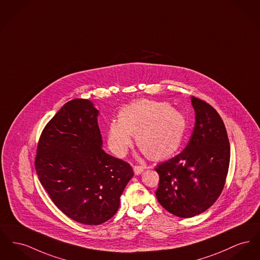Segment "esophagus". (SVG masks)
I'll use <instances>...</instances> for the list:
<instances>
[{
    "label": "esophagus",
    "instance_id": "esophagus-1",
    "mask_svg": "<svg viewBox=\"0 0 260 260\" xmlns=\"http://www.w3.org/2000/svg\"><path fill=\"white\" fill-rule=\"evenodd\" d=\"M143 171H144V167H142V166L137 165V166L134 167V172H135L136 175H140Z\"/></svg>",
    "mask_w": 260,
    "mask_h": 260
}]
</instances>
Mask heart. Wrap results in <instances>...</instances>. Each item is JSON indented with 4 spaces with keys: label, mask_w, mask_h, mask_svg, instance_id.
<instances>
[{
    "label": "heart",
    "mask_w": 260,
    "mask_h": 260,
    "mask_svg": "<svg viewBox=\"0 0 260 260\" xmlns=\"http://www.w3.org/2000/svg\"><path fill=\"white\" fill-rule=\"evenodd\" d=\"M186 128L183 113L167 102L138 99L123 106L118 113V122L108 128V144L118 156H123L132 144V136L140 150L149 159H166L176 152Z\"/></svg>",
    "instance_id": "heart-1"
}]
</instances>
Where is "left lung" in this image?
I'll list each match as a JSON object with an SVG mask.
<instances>
[{
    "label": "left lung",
    "instance_id": "1",
    "mask_svg": "<svg viewBox=\"0 0 260 260\" xmlns=\"http://www.w3.org/2000/svg\"><path fill=\"white\" fill-rule=\"evenodd\" d=\"M194 128L185 148L159 164V203L170 213L190 218L204 212L220 197L228 174L230 142L223 120L211 105L191 97Z\"/></svg>",
    "mask_w": 260,
    "mask_h": 260
}]
</instances>
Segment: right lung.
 I'll use <instances>...</instances> for the list:
<instances>
[{"mask_svg":"<svg viewBox=\"0 0 260 260\" xmlns=\"http://www.w3.org/2000/svg\"><path fill=\"white\" fill-rule=\"evenodd\" d=\"M98 110L86 99L66 103L44 127L35 169L54 204L84 225H100L119 209L134 176L131 165L102 149Z\"/></svg>","mask_w":260,"mask_h":260,"instance_id":"add662e5","label":"right lung"}]
</instances>
